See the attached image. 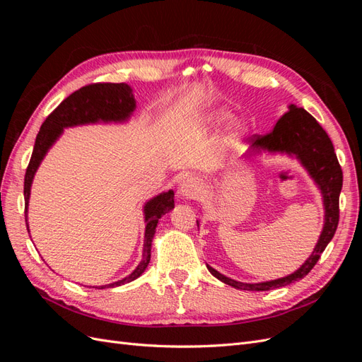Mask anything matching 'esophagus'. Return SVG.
Segmentation results:
<instances>
[{
  "label": "esophagus",
  "mask_w": 362,
  "mask_h": 362,
  "mask_svg": "<svg viewBox=\"0 0 362 362\" xmlns=\"http://www.w3.org/2000/svg\"><path fill=\"white\" fill-rule=\"evenodd\" d=\"M199 193V182L194 178H187L180 184L178 194L184 199H192L196 194Z\"/></svg>",
  "instance_id": "obj_1"
}]
</instances>
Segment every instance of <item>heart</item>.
<instances>
[{
    "mask_svg": "<svg viewBox=\"0 0 362 362\" xmlns=\"http://www.w3.org/2000/svg\"><path fill=\"white\" fill-rule=\"evenodd\" d=\"M231 117V115H229L228 112H225V110H218V112H214V113H211L210 115V117H208V122H210L211 125H216V127H218V125H222L223 122H226V120ZM243 129V127L240 125V124H237L235 125V128H234V133L235 134H238L240 131Z\"/></svg>",
    "mask_w": 362,
    "mask_h": 362,
    "instance_id": "obj_1",
    "label": "heart"
}]
</instances>
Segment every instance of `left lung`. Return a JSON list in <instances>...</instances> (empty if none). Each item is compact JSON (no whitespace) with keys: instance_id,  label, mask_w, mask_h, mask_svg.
<instances>
[{"instance_id":"left-lung-1","label":"left lung","mask_w":362,"mask_h":362,"mask_svg":"<svg viewBox=\"0 0 362 362\" xmlns=\"http://www.w3.org/2000/svg\"><path fill=\"white\" fill-rule=\"evenodd\" d=\"M261 151L273 152V154L279 152V154L294 156L300 161L302 166L310 173V177L314 180L317 187L322 192L325 223L319 242H317L310 258L298 270L293 272L291 275L284 278L257 284H246L228 278L206 264V269L218 281H222L234 288L247 291H267L286 287L288 284L299 281L308 275L337 231L339 218L338 201L339 192H341L343 187V172L341 168H339L329 136L326 134V131L308 112L296 107L294 104L288 105V112L284 113L278 119L275 127L267 134L255 136L252 139V145L246 157L261 154Z\"/></svg>"}]
</instances>
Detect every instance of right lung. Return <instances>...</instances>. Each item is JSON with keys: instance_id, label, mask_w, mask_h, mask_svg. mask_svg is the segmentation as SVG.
<instances>
[{"instance_id": "add662e5", "label": "right lung", "mask_w": 362, "mask_h": 362, "mask_svg": "<svg viewBox=\"0 0 362 362\" xmlns=\"http://www.w3.org/2000/svg\"><path fill=\"white\" fill-rule=\"evenodd\" d=\"M136 110V100L133 95V89L125 83H95L84 86L81 89L75 90L69 95L66 100H63L60 105L54 110L42 124L39 134L33 148V154L28 163L24 180V198H25V222H27V210L30 201V190L31 182L35 178V173L43 157L47 156L49 148L54 145L62 133L63 128L86 125V124H98V122H125ZM175 206L173 202V190L163 192L156 198L149 199L145 206V243H144V254H141V261L136 270L128 275L127 278L117 282L108 284V286L93 287V288H108V287H119L127 282L137 279L144 273L149 264L151 259V247L152 238L156 234V228L160 221V217L169 213ZM28 229V222H27ZM30 233V231H28Z\"/></svg>"}]
</instances>
